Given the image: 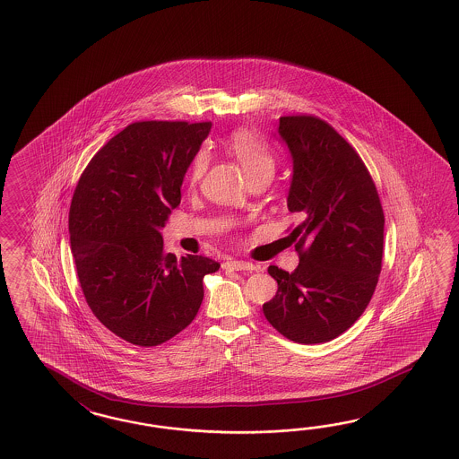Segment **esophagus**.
I'll return each instance as SVG.
<instances>
[{
  "instance_id": "obj_1",
  "label": "esophagus",
  "mask_w": 459,
  "mask_h": 459,
  "mask_svg": "<svg viewBox=\"0 0 459 459\" xmlns=\"http://www.w3.org/2000/svg\"><path fill=\"white\" fill-rule=\"evenodd\" d=\"M225 267H230L232 270H255L254 264L244 262V260H229Z\"/></svg>"
}]
</instances>
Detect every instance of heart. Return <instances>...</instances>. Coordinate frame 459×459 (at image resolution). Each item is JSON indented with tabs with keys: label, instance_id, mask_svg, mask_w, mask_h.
I'll use <instances>...</instances> for the list:
<instances>
[{
	"label": "heart",
	"instance_id": "obj_1",
	"mask_svg": "<svg viewBox=\"0 0 459 459\" xmlns=\"http://www.w3.org/2000/svg\"><path fill=\"white\" fill-rule=\"evenodd\" d=\"M227 146L246 170L247 178L258 174V172H273V169H275L273 154L269 146L265 144V141L260 139L254 131L237 129L229 135ZM205 166H207V154L201 151L192 160L190 179H199L205 170Z\"/></svg>",
	"mask_w": 459,
	"mask_h": 459
}]
</instances>
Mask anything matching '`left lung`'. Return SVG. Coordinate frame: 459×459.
<instances>
[{"label": "left lung", "mask_w": 459, "mask_h": 459, "mask_svg": "<svg viewBox=\"0 0 459 459\" xmlns=\"http://www.w3.org/2000/svg\"><path fill=\"white\" fill-rule=\"evenodd\" d=\"M291 157L287 207L300 264L269 273L279 290L264 303L269 324L297 343L330 342L365 312L383 257V209L368 170L332 126L313 116L279 119Z\"/></svg>", "instance_id": "obj_1"}]
</instances>
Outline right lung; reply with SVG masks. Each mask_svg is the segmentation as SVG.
Instances as JSON below:
<instances>
[{"label":"right lung","mask_w":459,"mask_h":459,"mask_svg":"<svg viewBox=\"0 0 459 459\" xmlns=\"http://www.w3.org/2000/svg\"><path fill=\"white\" fill-rule=\"evenodd\" d=\"M212 124L144 121L127 126L91 159L69 209L79 283L114 335L156 347L195 318L204 277L221 264L164 252L160 230Z\"/></svg>","instance_id":"add662e5"}]
</instances>
